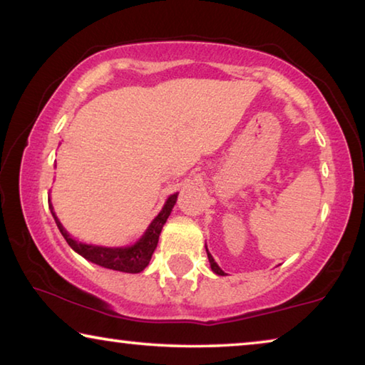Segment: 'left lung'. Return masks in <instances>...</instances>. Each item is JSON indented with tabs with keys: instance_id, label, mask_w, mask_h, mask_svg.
<instances>
[{
	"instance_id": "obj_1",
	"label": "left lung",
	"mask_w": 365,
	"mask_h": 365,
	"mask_svg": "<svg viewBox=\"0 0 365 365\" xmlns=\"http://www.w3.org/2000/svg\"><path fill=\"white\" fill-rule=\"evenodd\" d=\"M206 251H207V248H206ZM207 259H209V262H211V269H212L214 274H217V275H225V272L219 267L217 262L214 261V257L211 256V252H209V251H207Z\"/></svg>"
}]
</instances>
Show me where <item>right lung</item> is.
Returning <instances> with one entry per match:
<instances>
[{"mask_svg": "<svg viewBox=\"0 0 365 365\" xmlns=\"http://www.w3.org/2000/svg\"><path fill=\"white\" fill-rule=\"evenodd\" d=\"M177 196H178V193H174L168 197L163 211H160L156 217H154L150 227L146 228L145 235L138 240L137 243L132 246H123V248H106V246L86 245V243H80V242H77V240H73L71 235L66 232V228L56 217V214H54L51 201L48 200V202H49V209H51L53 217H54V220H56L59 232L63 233V237L66 238L67 245H69L73 251L78 252V255L85 257L86 261L101 265V267H104V269L127 272V274H138V272L145 270L146 265L151 261L153 252H154V250H156L158 242H159L160 230H163L165 220H168V217L170 215L172 207L175 206Z\"/></svg>", "mask_w": 365, "mask_h": 365, "instance_id": "obj_1", "label": "right lung"}]
</instances>
